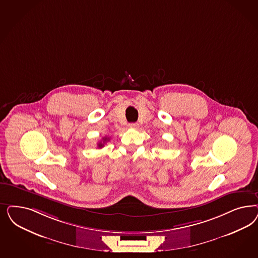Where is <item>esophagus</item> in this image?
Segmentation results:
<instances>
[{
    "instance_id": "obj_1",
    "label": "esophagus",
    "mask_w": 258,
    "mask_h": 258,
    "mask_svg": "<svg viewBox=\"0 0 258 258\" xmlns=\"http://www.w3.org/2000/svg\"><path fill=\"white\" fill-rule=\"evenodd\" d=\"M128 127L132 128V129H137L139 127V124L138 123H130V124L128 125Z\"/></svg>"
}]
</instances>
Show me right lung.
Wrapping results in <instances>:
<instances>
[{
	"label": "right lung",
	"instance_id": "right-lung-1",
	"mask_svg": "<svg viewBox=\"0 0 258 258\" xmlns=\"http://www.w3.org/2000/svg\"><path fill=\"white\" fill-rule=\"evenodd\" d=\"M109 140H110V138H107V137L102 138V141H100V142L98 143V147H99V148H102V147L104 146V144L108 142Z\"/></svg>",
	"mask_w": 258,
	"mask_h": 258
}]
</instances>
